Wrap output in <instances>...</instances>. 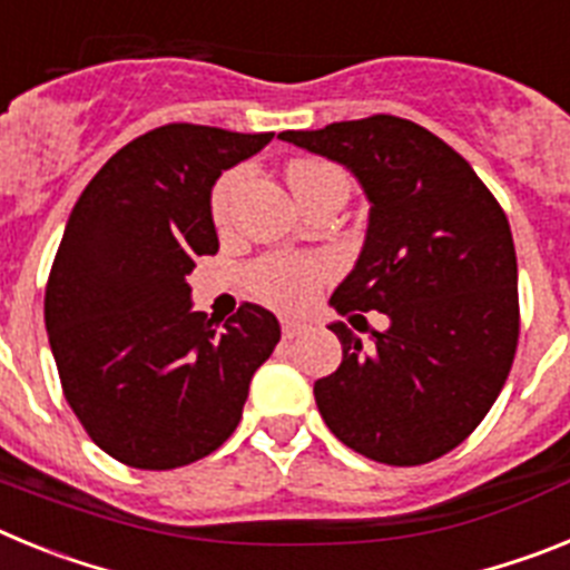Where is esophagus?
<instances>
[{
    "instance_id": "esophagus-1",
    "label": "esophagus",
    "mask_w": 570,
    "mask_h": 570,
    "mask_svg": "<svg viewBox=\"0 0 570 570\" xmlns=\"http://www.w3.org/2000/svg\"><path fill=\"white\" fill-rule=\"evenodd\" d=\"M305 331H308V325H305V322L282 320V336H285V340H296V336H302Z\"/></svg>"
}]
</instances>
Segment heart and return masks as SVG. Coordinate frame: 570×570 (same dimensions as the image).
I'll list each match as a JSON object with an SVG mask.
<instances>
[{"label": "heart", "instance_id": "b5f03b06", "mask_svg": "<svg viewBox=\"0 0 570 570\" xmlns=\"http://www.w3.org/2000/svg\"><path fill=\"white\" fill-rule=\"evenodd\" d=\"M325 174H340L334 165L320 163V159H296L288 165V183L291 188H302L308 179ZM242 183V170H228V174L216 183L214 196H210V210L219 225L228 219V205L234 196L236 185ZM331 262L320 256H299V254H279L265 256L248 271V285L262 302H268L274 308L282 311H299L305 308L316 296L320 285L328 279Z\"/></svg>", "mask_w": 570, "mask_h": 570}]
</instances>
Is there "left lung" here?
Instances as JSON below:
<instances>
[{
	"mask_svg": "<svg viewBox=\"0 0 570 570\" xmlns=\"http://www.w3.org/2000/svg\"><path fill=\"white\" fill-rule=\"evenodd\" d=\"M282 142L345 165L367 205L336 314L387 316L371 342L328 328L342 362L314 382L331 434L385 465H422L460 445L491 411L520 336L517 250L500 203L440 136L400 116H367Z\"/></svg>",
	"mask_w": 570,
	"mask_h": 570,
	"instance_id": "1",
	"label": "left lung"
}]
</instances>
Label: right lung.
I'll list each match as a JSON object with an SVG mask.
<instances>
[{
	"label": "right lung",
	"instance_id": "1",
	"mask_svg": "<svg viewBox=\"0 0 570 570\" xmlns=\"http://www.w3.org/2000/svg\"><path fill=\"white\" fill-rule=\"evenodd\" d=\"M274 134L163 125L116 150L73 205L45 291L68 405L105 454L190 465L242 420L279 322L245 302L225 328L194 311L188 274L216 254L210 190Z\"/></svg>",
	"mask_w": 570,
	"mask_h": 570
}]
</instances>
